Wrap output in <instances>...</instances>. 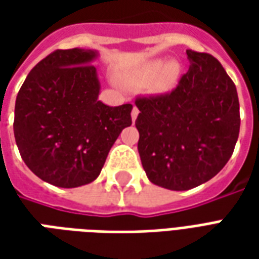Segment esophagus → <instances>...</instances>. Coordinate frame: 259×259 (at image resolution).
Instances as JSON below:
<instances>
[{"label": "esophagus", "instance_id": "obj_1", "mask_svg": "<svg viewBox=\"0 0 259 259\" xmlns=\"http://www.w3.org/2000/svg\"><path fill=\"white\" fill-rule=\"evenodd\" d=\"M139 112H140V111H139V108L133 107V109H132V119H133V120H136V119H137V115H139Z\"/></svg>", "mask_w": 259, "mask_h": 259}]
</instances>
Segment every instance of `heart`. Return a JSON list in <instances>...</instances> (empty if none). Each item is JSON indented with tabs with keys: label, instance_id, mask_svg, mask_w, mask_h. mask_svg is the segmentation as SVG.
<instances>
[{
	"label": "heart",
	"instance_id": "obj_1",
	"mask_svg": "<svg viewBox=\"0 0 259 259\" xmlns=\"http://www.w3.org/2000/svg\"><path fill=\"white\" fill-rule=\"evenodd\" d=\"M158 75L160 77L157 80V87L159 90H166L169 87H172L175 81L178 80L179 68L176 64H166L163 61H157L148 65L143 72V79L147 81L155 79Z\"/></svg>",
	"mask_w": 259,
	"mask_h": 259
}]
</instances>
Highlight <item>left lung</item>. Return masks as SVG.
Masks as SVG:
<instances>
[{"label": "left lung", "instance_id": "8db88e82", "mask_svg": "<svg viewBox=\"0 0 259 259\" xmlns=\"http://www.w3.org/2000/svg\"><path fill=\"white\" fill-rule=\"evenodd\" d=\"M186 53L191 66L174 90L136 98L143 168L154 185L178 191L219 174L240 132L233 80L211 54Z\"/></svg>", "mask_w": 259, "mask_h": 259}]
</instances>
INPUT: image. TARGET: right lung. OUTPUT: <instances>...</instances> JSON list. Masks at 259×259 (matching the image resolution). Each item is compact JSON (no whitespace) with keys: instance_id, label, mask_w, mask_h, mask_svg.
I'll use <instances>...</instances> for the list:
<instances>
[{"instance_id":"obj_1","label":"right lung","mask_w":259,"mask_h":259,"mask_svg":"<svg viewBox=\"0 0 259 259\" xmlns=\"http://www.w3.org/2000/svg\"><path fill=\"white\" fill-rule=\"evenodd\" d=\"M91 50H57L31 69L15 104L20 157L40 179L79 187L98 178L120 132L132 124V104L98 101Z\"/></svg>"}]
</instances>
